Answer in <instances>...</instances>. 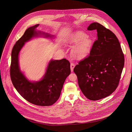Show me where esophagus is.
Listing matches in <instances>:
<instances>
[{"instance_id":"34e87169","label":"esophagus","mask_w":132,"mask_h":132,"mask_svg":"<svg viewBox=\"0 0 132 132\" xmlns=\"http://www.w3.org/2000/svg\"><path fill=\"white\" fill-rule=\"evenodd\" d=\"M70 67H71V70L72 72L73 71V69H74V67H75V64H73V63H71Z\"/></svg>"}]
</instances>
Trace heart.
Here are the masks:
<instances>
[{
  "mask_svg": "<svg viewBox=\"0 0 132 132\" xmlns=\"http://www.w3.org/2000/svg\"><path fill=\"white\" fill-rule=\"evenodd\" d=\"M66 44L72 47L71 54L77 60H81L86 58L92 50L94 41L85 33L77 31L72 34L66 40Z\"/></svg>",
  "mask_w": 132,
  "mask_h": 132,
  "instance_id": "heart-1",
  "label": "heart"
}]
</instances>
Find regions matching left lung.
I'll list each match as a JSON object with an SVG mask.
<instances>
[{
	"mask_svg": "<svg viewBox=\"0 0 132 132\" xmlns=\"http://www.w3.org/2000/svg\"><path fill=\"white\" fill-rule=\"evenodd\" d=\"M87 30H96L97 39L89 56L73 71L83 94L89 100H98L110 95L117 88L124 57L118 39L111 31L97 22L91 23Z\"/></svg>",
	"mask_w": 132,
	"mask_h": 132,
	"instance_id": "8db88e82",
	"label": "left lung"
}]
</instances>
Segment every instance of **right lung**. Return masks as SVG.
I'll return each mask as SVG.
<instances>
[{"label": "right lung", "mask_w": 132, "mask_h": 132, "mask_svg": "<svg viewBox=\"0 0 132 132\" xmlns=\"http://www.w3.org/2000/svg\"><path fill=\"white\" fill-rule=\"evenodd\" d=\"M39 25L28 28L13 46L11 52L10 77L14 87L25 100L37 106H49L55 103L59 98L65 79L71 73L70 63L65 59H51L40 80L31 81L26 77L20 70L19 61L20 52L25 43L40 37L54 39L53 35L37 31Z\"/></svg>", "instance_id": "right-lung-1"}]
</instances>
